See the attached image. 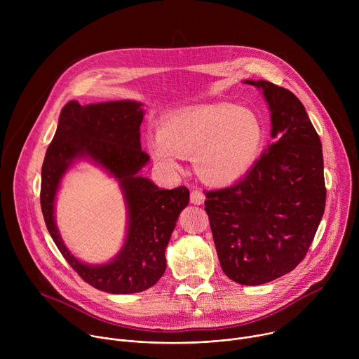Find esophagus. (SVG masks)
Returning a JSON list of instances; mask_svg holds the SVG:
<instances>
[{
    "instance_id": "1",
    "label": "esophagus",
    "mask_w": 359,
    "mask_h": 359,
    "mask_svg": "<svg viewBox=\"0 0 359 359\" xmlns=\"http://www.w3.org/2000/svg\"><path fill=\"white\" fill-rule=\"evenodd\" d=\"M204 198H206V196H204V193L203 191H200V190H191V193H190V201L193 203V204H203L204 203Z\"/></svg>"
}]
</instances>
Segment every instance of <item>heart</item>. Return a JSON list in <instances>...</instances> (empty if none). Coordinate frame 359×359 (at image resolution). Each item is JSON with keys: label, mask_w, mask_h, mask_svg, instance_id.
Masks as SVG:
<instances>
[{"label": "heart", "mask_w": 359, "mask_h": 359, "mask_svg": "<svg viewBox=\"0 0 359 359\" xmlns=\"http://www.w3.org/2000/svg\"><path fill=\"white\" fill-rule=\"evenodd\" d=\"M147 146L153 159L177 170V156H193L198 176L215 186L244 177L266 143L260 116L231 104L200 105L165 119Z\"/></svg>", "instance_id": "b5f03b06"}]
</instances>
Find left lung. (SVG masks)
Returning a JSON list of instances; mask_svg holds the SVG:
<instances>
[{
  "label": "left lung",
  "mask_w": 359,
  "mask_h": 359,
  "mask_svg": "<svg viewBox=\"0 0 359 359\" xmlns=\"http://www.w3.org/2000/svg\"><path fill=\"white\" fill-rule=\"evenodd\" d=\"M263 90L276 139L234 186L206 191L204 210L224 274L260 285L292 271L309 251L325 209L323 146L299 99L269 81Z\"/></svg>",
  "instance_id": "obj_1"
}]
</instances>
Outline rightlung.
I'll return each instance as SVG.
<instances>
[{"instance_id":"obj_1","label":"right lung","mask_w":359,"mask_h":359,"mask_svg":"<svg viewBox=\"0 0 359 359\" xmlns=\"http://www.w3.org/2000/svg\"><path fill=\"white\" fill-rule=\"evenodd\" d=\"M140 102L111 100L62 108L55 136L41 170V209L46 229L69 266L92 287L111 294H133L155 285L166 270L165 251L189 189H159L139 176L149 162L140 147ZM79 158L104 167L119 182L128 209V234L117 257L107 265L79 262L63 244L53 217L56 191L67 168Z\"/></svg>"}]
</instances>
